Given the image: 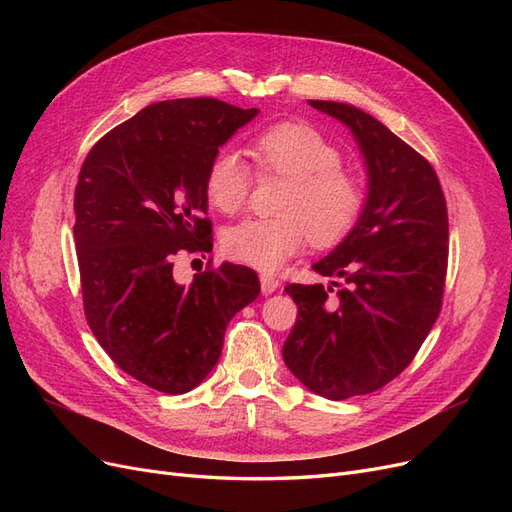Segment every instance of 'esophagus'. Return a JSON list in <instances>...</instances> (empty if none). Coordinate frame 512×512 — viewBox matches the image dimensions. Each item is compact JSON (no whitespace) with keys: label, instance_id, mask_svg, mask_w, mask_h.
<instances>
[{"label":"esophagus","instance_id":"34e87169","mask_svg":"<svg viewBox=\"0 0 512 512\" xmlns=\"http://www.w3.org/2000/svg\"><path fill=\"white\" fill-rule=\"evenodd\" d=\"M260 288H262V294H271V292L280 288V280L265 273V275H260Z\"/></svg>","mask_w":512,"mask_h":512}]
</instances>
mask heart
I'll return each mask as SVG.
<instances>
[{
	"label": "heart",
	"mask_w": 512,
	"mask_h": 512,
	"mask_svg": "<svg viewBox=\"0 0 512 512\" xmlns=\"http://www.w3.org/2000/svg\"><path fill=\"white\" fill-rule=\"evenodd\" d=\"M262 175L288 179L277 205L280 218L243 220L222 237L224 254L260 271H275L297 256L307 239L327 247L354 228L365 205L359 177L342 166V153L316 128L280 121L252 141ZM252 190L250 170L237 153L220 151L207 166L205 194L220 213H237Z\"/></svg>",
	"instance_id": "heart-1"
}]
</instances>
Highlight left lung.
Here are the masks:
<instances>
[{
	"instance_id": "1",
	"label": "left lung",
	"mask_w": 512,
	"mask_h": 512,
	"mask_svg": "<svg viewBox=\"0 0 512 512\" xmlns=\"http://www.w3.org/2000/svg\"><path fill=\"white\" fill-rule=\"evenodd\" d=\"M307 102L352 132L367 198L342 243L312 265L344 280L337 299L331 286H286L299 316L282 354L309 391L342 401L382 389L425 342L442 307L448 215L436 170L384 123L352 104Z\"/></svg>"
}]
</instances>
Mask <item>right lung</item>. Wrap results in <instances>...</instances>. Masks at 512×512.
Masks as SVG:
<instances>
[{
	"label": "right lung",
	"mask_w": 512,
	"mask_h": 512,
	"mask_svg": "<svg viewBox=\"0 0 512 512\" xmlns=\"http://www.w3.org/2000/svg\"><path fill=\"white\" fill-rule=\"evenodd\" d=\"M258 108L215 98L151 104L102 136L74 192V241L91 333L119 369L168 395L218 363L228 322L260 294L241 265L177 284L173 258L209 252L205 173Z\"/></svg>",
	"instance_id": "1"
}]
</instances>
